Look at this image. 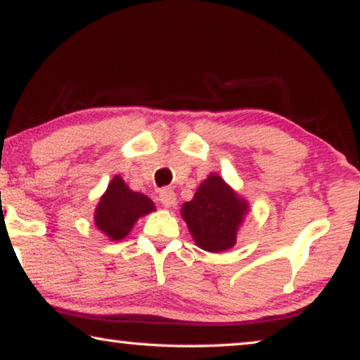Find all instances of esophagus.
<instances>
[{"label": "esophagus", "instance_id": "34e87169", "mask_svg": "<svg viewBox=\"0 0 360 360\" xmlns=\"http://www.w3.org/2000/svg\"><path fill=\"white\" fill-rule=\"evenodd\" d=\"M160 202L165 208H171L176 205V194L171 189H163L160 192Z\"/></svg>", "mask_w": 360, "mask_h": 360}]
</instances>
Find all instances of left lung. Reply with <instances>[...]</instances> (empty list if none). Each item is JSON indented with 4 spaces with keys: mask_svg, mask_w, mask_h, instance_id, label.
I'll return each instance as SVG.
<instances>
[{
    "mask_svg": "<svg viewBox=\"0 0 360 360\" xmlns=\"http://www.w3.org/2000/svg\"><path fill=\"white\" fill-rule=\"evenodd\" d=\"M248 213L249 202L217 173H210L192 200L181 207V217L195 244L213 254L234 248Z\"/></svg>",
    "mask_w": 360,
    "mask_h": 360,
    "instance_id": "left-lung-1",
    "label": "left lung"
}]
</instances>
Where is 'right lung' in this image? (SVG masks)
Segmentation results:
<instances>
[{"label":"right lung","mask_w":360,"mask_h":360,"mask_svg":"<svg viewBox=\"0 0 360 360\" xmlns=\"http://www.w3.org/2000/svg\"><path fill=\"white\" fill-rule=\"evenodd\" d=\"M155 212L152 198L129 189V186L116 174L110 181L105 194L95 208L94 221L110 240H121L131 233L139 218Z\"/></svg>","instance_id":"1"}]
</instances>
